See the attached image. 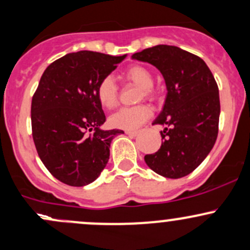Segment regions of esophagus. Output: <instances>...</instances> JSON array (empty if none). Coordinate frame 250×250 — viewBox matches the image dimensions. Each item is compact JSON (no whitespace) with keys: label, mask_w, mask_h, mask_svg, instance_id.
Segmentation results:
<instances>
[{"label":"esophagus","mask_w":250,"mask_h":250,"mask_svg":"<svg viewBox=\"0 0 250 250\" xmlns=\"http://www.w3.org/2000/svg\"><path fill=\"white\" fill-rule=\"evenodd\" d=\"M125 133L127 136H130V137H136L138 135L137 131H125Z\"/></svg>","instance_id":"34e87169"}]
</instances>
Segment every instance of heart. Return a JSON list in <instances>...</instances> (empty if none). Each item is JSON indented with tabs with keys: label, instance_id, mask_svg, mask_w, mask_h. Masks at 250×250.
I'll return each mask as SVG.
<instances>
[{
	"label": "heart",
	"instance_id": "heart-1",
	"mask_svg": "<svg viewBox=\"0 0 250 250\" xmlns=\"http://www.w3.org/2000/svg\"><path fill=\"white\" fill-rule=\"evenodd\" d=\"M125 78L131 83L140 86L143 95L149 96L152 93L153 75L147 68L142 65H132L125 71ZM96 96L103 108L112 109L118 103V87L112 76H105L98 83L96 88ZM152 115V109L147 105L122 108L114 114L110 115L109 123L113 127L122 128L126 131L137 130L143 123L147 122Z\"/></svg>",
	"mask_w": 250,
	"mask_h": 250
}]
</instances>
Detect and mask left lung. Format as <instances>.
Segmentation results:
<instances>
[{
    "label": "left lung",
    "mask_w": 250,
    "mask_h": 250,
    "mask_svg": "<svg viewBox=\"0 0 250 250\" xmlns=\"http://www.w3.org/2000/svg\"><path fill=\"white\" fill-rule=\"evenodd\" d=\"M152 64L167 85L164 107L153 124L162 125V146L145 162L158 175L180 179L201 165L214 147L220 117L219 88L206 62L176 46L158 44L133 53Z\"/></svg>",
    "instance_id": "left-lung-1"
}]
</instances>
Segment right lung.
<instances>
[{
    "label": "right lung",
    "mask_w": 250,
    "mask_h": 250,
    "mask_svg": "<svg viewBox=\"0 0 250 250\" xmlns=\"http://www.w3.org/2000/svg\"><path fill=\"white\" fill-rule=\"evenodd\" d=\"M92 51L68 53L47 66L31 102L33 138L39 157L63 184L86 186L109 159L122 130H103L105 115L96 96L103 78L125 59Z\"/></svg>",
    "instance_id": "1"
}]
</instances>
